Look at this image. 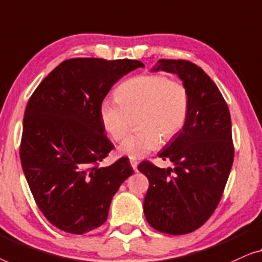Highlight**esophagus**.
Wrapping results in <instances>:
<instances>
[{
	"mask_svg": "<svg viewBox=\"0 0 262 262\" xmlns=\"http://www.w3.org/2000/svg\"><path fill=\"white\" fill-rule=\"evenodd\" d=\"M130 165H132V167H133V169H134V171H136V169H138L139 163L136 160H130Z\"/></svg>",
	"mask_w": 262,
	"mask_h": 262,
	"instance_id": "obj_1",
	"label": "esophagus"
}]
</instances>
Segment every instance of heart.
Returning a JSON list of instances; mask_svg holds the SVG:
<instances>
[{
  "label": "heart",
  "mask_w": 262,
  "mask_h": 262,
  "mask_svg": "<svg viewBox=\"0 0 262 262\" xmlns=\"http://www.w3.org/2000/svg\"><path fill=\"white\" fill-rule=\"evenodd\" d=\"M115 101L99 104V120L114 141H121L129 130L130 115L139 113L133 133L119 147L129 159H141L183 129L190 109V96L179 80L164 75L133 77L117 88Z\"/></svg>",
  "instance_id": "b5f03b06"
}]
</instances>
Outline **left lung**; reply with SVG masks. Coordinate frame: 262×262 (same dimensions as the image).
<instances>
[{"label": "left lung", "mask_w": 262, "mask_h": 262, "mask_svg": "<svg viewBox=\"0 0 262 262\" xmlns=\"http://www.w3.org/2000/svg\"><path fill=\"white\" fill-rule=\"evenodd\" d=\"M152 71L178 75L190 109L183 129L158 154L174 168L149 161L138 166L149 182L143 212L154 229L183 235L203 226L222 197L234 161L230 113L216 84L193 62L160 59Z\"/></svg>", "instance_id": "obj_1"}]
</instances>
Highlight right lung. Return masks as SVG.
<instances>
[{
	"label": "right lung",
	"instance_id": "1",
	"mask_svg": "<svg viewBox=\"0 0 262 262\" xmlns=\"http://www.w3.org/2000/svg\"><path fill=\"white\" fill-rule=\"evenodd\" d=\"M143 66L130 59H69L29 98L21 165L36 205L58 229L82 235L102 226L114 194L134 172L124 157L99 165L114 145L98 110L117 80Z\"/></svg>",
	"mask_w": 262,
	"mask_h": 262
}]
</instances>
